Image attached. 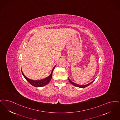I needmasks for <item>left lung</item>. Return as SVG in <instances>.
<instances>
[{
  "mask_svg": "<svg viewBox=\"0 0 120 120\" xmlns=\"http://www.w3.org/2000/svg\"><path fill=\"white\" fill-rule=\"evenodd\" d=\"M68 80H69V82H70L72 84V85H73V86H77V87H81V88H84V87H86V86H89L90 84L94 82V81H93L92 82H91L88 84H87V85H84V86H82V85H78V84H77L74 83L73 82H72L69 78H68Z\"/></svg>",
  "mask_w": 120,
  "mask_h": 120,
  "instance_id": "left-lung-1",
  "label": "left lung"
}]
</instances>
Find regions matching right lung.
I'll use <instances>...</instances> for the list:
<instances>
[{"mask_svg":"<svg viewBox=\"0 0 120 120\" xmlns=\"http://www.w3.org/2000/svg\"><path fill=\"white\" fill-rule=\"evenodd\" d=\"M55 66L53 68L52 73L49 77H47V78L44 79L40 80H30L29 78H27L26 76L24 74V73H23V72L22 71V70H21V72H22V75L25 77V78H26V80L31 85L33 86H35V87H42V86H43L46 85L50 82V81L52 79V73H53V71L54 68H55Z\"/></svg>","mask_w":120,"mask_h":120,"instance_id":"obj_1","label":"right lung"}]
</instances>
